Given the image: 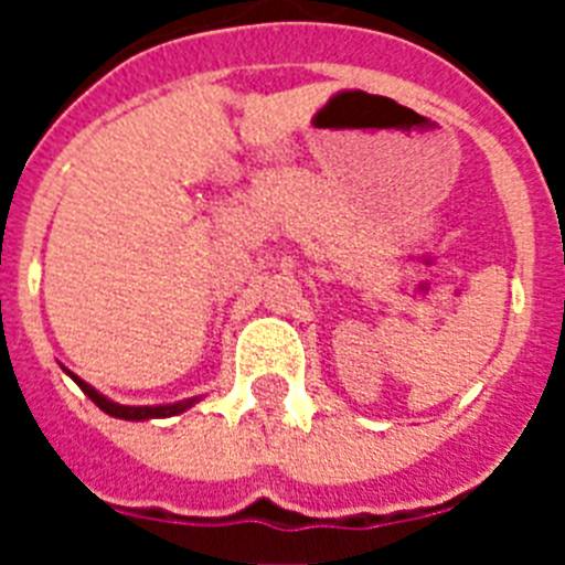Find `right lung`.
Segmentation results:
<instances>
[{
  "label": "right lung",
  "mask_w": 565,
  "mask_h": 565,
  "mask_svg": "<svg viewBox=\"0 0 565 565\" xmlns=\"http://www.w3.org/2000/svg\"><path fill=\"white\" fill-rule=\"evenodd\" d=\"M67 376L73 379V382L82 387L84 393H87L93 402L102 407L107 416H115V418H124V422H147V418H167V416H178V413L189 411L198 398H186V402H178V404H154V407H129V404H118V402H109L107 396H102V393L96 391V387H89L84 379L73 376V373L67 371Z\"/></svg>",
  "instance_id": "obj_1"
}]
</instances>
